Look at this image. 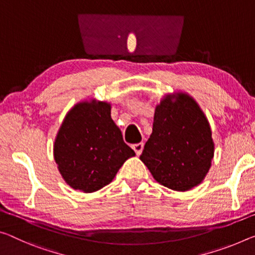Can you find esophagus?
Returning <instances> with one entry per match:
<instances>
[{"label":"esophagus","instance_id":"1","mask_svg":"<svg viewBox=\"0 0 255 255\" xmlns=\"http://www.w3.org/2000/svg\"><path fill=\"white\" fill-rule=\"evenodd\" d=\"M132 149H134L135 151V153L137 155H139L140 153H142V151H143V147H144V144L143 143H137V144H134L132 145Z\"/></svg>","mask_w":255,"mask_h":255}]
</instances>
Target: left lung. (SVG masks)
<instances>
[{"instance_id": "8db88e82", "label": "left lung", "mask_w": 255, "mask_h": 255, "mask_svg": "<svg viewBox=\"0 0 255 255\" xmlns=\"http://www.w3.org/2000/svg\"><path fill=\"white\" fill-rule=\"evenodd\" d=\"M213 153L211 128L199 104L185 93L165 96L139 156L153 178L173 191H188L207 176Z\"/></svg>"}]
</instances>
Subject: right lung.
<instances>
[{
	"mask_svg": "<svg viewBox=\"0 0 255 255\" xmlns=\"http://www.w3.org/2000/svg\"><path fill=\"white\" fill-rule=\"evenodd\" d=\"M54 160L66 183L93 193L110 184L135 152L124 142L107 102H82L67 113L54 142Z\"/></svg>",
	"mask_w": 255,
	"mask_h": 255,
	"instance_id": "1",
	"label": "right lung"
}]
</instances>
